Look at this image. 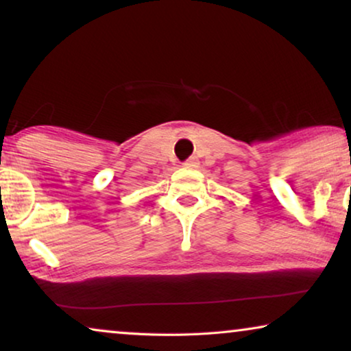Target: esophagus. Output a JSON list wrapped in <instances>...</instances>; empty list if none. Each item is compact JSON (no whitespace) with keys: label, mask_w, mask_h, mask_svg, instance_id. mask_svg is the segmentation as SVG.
<instances>
[{"label":"esophagus","mask_w":351,"mask_h":351,"mask_svg":"<svg viewBox=\"0 0 351 351\" xmlns=\"http://www.w3.org/2000/svg\"><path fill=\"white\" fill-rule=\"evenodd\" d=\"M198 165H199V162H198V158H196V156H191L184 162V166L189 167V169H195V167H198Z\"/></svg>","instance_id":"34e87169"}]
</instances>
